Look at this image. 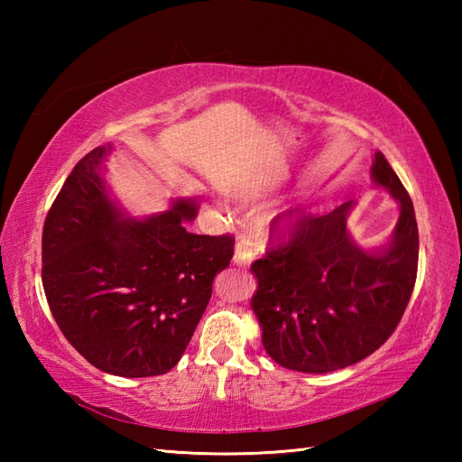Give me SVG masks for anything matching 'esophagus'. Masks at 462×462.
I'll return each instance as SVG.
<instances>
[{
	"label": "esophagus",
	"mask_w": 462,
	"mask_h": 462,
	"mask_svg": "<svg viewBox=\"0 0 462 462\" xmlns=\"http://www.w3.org/2000/svg\"><path fill=\"white\" fill-rule=\"evenodd\" d=\"M254 260V244L248 234H242L236 244V250H234V263L240 268L250 266Z\"/></svg>",
	"instance_id": "34e87169"
}]
</instances>
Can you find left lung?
Listing matches in <instances>:
<instances>
[{"mask_svg": "<svg viewBox=\"0 0 462 462\" xmlns=\"http://www.w3.org/2000/svg\"><path fill=\"white\" fill-rule=\"evenodd\" d=\"M375 184L399 202L393 236L379 252L361 250L347 232L351 202L323 216H298L273 232L266 256L252 263V310L262 343L282 367L329 373L353 365L385 343L403 318L417 280L415 208L383 152Z\"/></svg>", "mask_w": 462, "mask_h": 462, "instance_id": "1", "label": "left lung"}]
</instances>
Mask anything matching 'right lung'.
<instances>
[{
	"label": "right lung",
	"instance_id": "add662e5",
	"mask_svg": "<svg viewBox=\"0 0 462 462\" xmlns=\"http://www.w3.org/2000/svg\"><path fill=\"white\" fill-rule=\"evenodd\" d=\"M97 146L75 164L47 212L42 278L67 341L105 373L152 377L180 361L234 256V236L184 228L194 200L144 220L123 218L109 199Z\"/></svg>",
	"mask_w": 462,
	"mask_h": 462
}]
</instances>
